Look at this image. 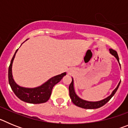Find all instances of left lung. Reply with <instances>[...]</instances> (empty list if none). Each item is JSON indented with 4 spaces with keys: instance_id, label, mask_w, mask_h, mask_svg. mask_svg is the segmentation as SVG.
<instances>
[{
    "instance_id": "obj_1",
    "label": "left lung",
    "mask_w": 128,
    "mask_h": 128,
    "mask_svg": "<svg viewBox=\"0 0 128 128\" xmlns=\"http://www.w3.org/2000/svg\"><path fill=\"white\" fill-rule=\"evenodd\" d=\"M110 53L112 55H113L114 56H115V58L117 59V61H118V63H119L120 66V64L119 63V58H118V54L117 52L115 51V50L112 49V48H110ZM72 82L69 85V95L70 98H71V100H72V102L76 105V106H78V107H80V108H84V109H96V108H99L101 106H104L106 103L109 101L111 99V98H112L113 96H114V94H115V92H117V89H118V86L120 85V81L118 82L117 86L115 88V90L112 92V94L110 96H108V98H105V99H102L101 100H99V101H96V102H92V101H88V100H83V99H81L80 98H79L77 94H76L75 90H74V80H73V78H72Z\"/></svg>"
}]
</instances>
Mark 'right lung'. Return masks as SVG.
Returning a JSON list of instances; mask_svg holds the SVG:
<instances>
[{
  "label": "right lung",
  "instance_id": "add662e5",
  "mask_svg": "<svg viewBox=\"0 0 128 128\" xmlns=\"http://www.w3.org/2000/svg\"><path fill=\"white\" fill-rule=\"evenodd\" d=\"M18 50H16L14 56L11 61L8 70V80L11 89L20 100L32 104H40L47 102L49 99L52 93V90L55 84L61 81L63 76L66 75V72L54 76L46 81L40 86L29 88L20 86L14 81L12 74V65L15 57V54Z\"/></svg>",
  "mask_w": 128,
  "mask_h": 128
}]
</instances>
